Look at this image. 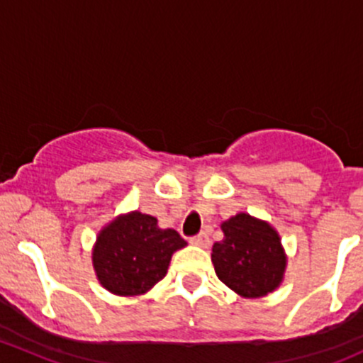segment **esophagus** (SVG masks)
I'll list each match as a JSON object with an SVG mask.
<instances>
[{
  "instance_id": "34e87169",
  "label": "esophagus",
  "mask_w": 363,
  "mask_h": 363,
  "mask_svg": "<svg viewBox=\"0 0 363 363\" xmlns=\"http://www.w3.org/2000/svg\"><path fill=\"white\" fill-rule=\"evenodd\" d=\"M189 242H191L193 246L207 247V246H208V237H207V233H205V232H200L199 235L191 237V239H189Z\"/></svg>"
}]
</instances>
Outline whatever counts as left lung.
Here are the masks:
<instances>
[{
    "label": "left lung",
    "mask_w": 363,
    "mask_h": 363,
    "mask_svg": "<svg viewBox=\"0 0 363 363\" xmlns=\"http://www.w3.org/2000/svg\"><path fill=\"white\" fill-rule=\"evenodd\" d=\"M221 230L225 239L212 246L219 279L242 296H263L276 290L286 267L276 230L250 214L233 216Z\"/></svg>",
    "instance_id": "left-lung-1"
}]
</instances>
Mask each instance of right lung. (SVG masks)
Returning <instances> with one entry per match:
<instances>
[{
    "label": "right lung",
    "instance_id": "right-lung-1",
    "mask_svg": "<svg viewBox=\"0 0 363 363\" xmlns=\"http://www.w3.org/2000/svg\"><path fill=\"white\" fill-rule=\"evenodd\" d=\"M186 244L175 230L158 228L152 216L131 212L101 230L93 265L108 291L140 295L163 279L174 251Z\"/></svg>",
    "mask_w": 363,
    "mask_h": 363
}]
</instances>
